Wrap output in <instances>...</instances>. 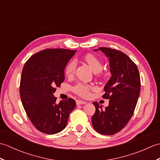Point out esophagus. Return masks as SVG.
Instances as JSON below:
<instances>
[{"label":"esophagus","instance_id":"34e87169","mask_svg":"<svg viewBox=\"0 0 160 160\" xmlns=\"http://www.w3.org/2000/svg\"><path fill=\"white\" fill-rule=\"evenodd\" d=\"M87 102H84L83 100H76V104L77 105H82V104H85Z\"/></svg>","mask_w":160,"mask_h":160}]
</instances>
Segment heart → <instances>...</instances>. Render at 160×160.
Returning <instances> with one entry per match:
<instances>
[{"label":"heart","instance_id":"obj_1","mask_svg":"<svg viewBox=\"0 0 160 160\" xmlns=\"http://www.w3.org/2000/svg\"><path fill=\"white\" fill-rule=\"evenodd\" d=\"M85 62L89 64L94 73L102 75V62L101 60L97 56L93 53H87L84 57ZM76 63L75 61H71L67 64L65 68V74L67 76H72L74 74L75 69H76ZM94 87L90 84L78 83L73 87L74 92L78 96L83 98H87L89 96L90 91L93 90Z\"/></svg>","mask_w":160,"mask_h":160}]
</instances>
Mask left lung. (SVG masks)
Returning <instances> with one entry per match:
<instances>
[{
	"instance_id": "obj_1",
	"label": "left lung",
	"mask_w": 160,
	"mask_h": 160,
	"mask_svg": "<svg viewBox=\"0 0 160 160\" xmlns=\"http://www.w3.org/2000/svg\"><path fill=\"white\" fill-rule=\"evenodd\" d=\"M98 50L108 58L110 63L112 76L102 96L109 99V103L103 110L102 106L94 102L96 112L91 120L98 132L110 135L120 131L133 114L140 93V77L136 64L125 53L108 47H100Z\"/></svg>"
}]
</instances>
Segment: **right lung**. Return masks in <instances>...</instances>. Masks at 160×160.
I'll return each instance as SVG.
<instances>
[{
  "label": "right lung",
  "instance_id": "right-lung-1",
  "mask_svg": "<svg viewBox=\"0 0 160 160\" xmlns=\"http://www.w3.org/2000/svg\"><path fill=\"white\" fill-rule=\"evenodd\" d=\"M76 50L47 49L35 53L25 62L20 84L22 106L33 126L40 132L56 134L66 127L76 107L72 98L56 103V87L64 80V69Z\"/></svg>",
  "mask_w": 160,
  "mask_h": 160
}]
</instances>
